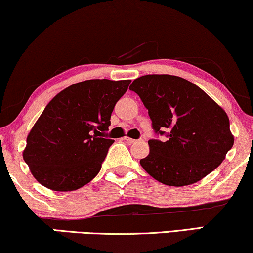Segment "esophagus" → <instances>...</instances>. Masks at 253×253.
<instances>
[{"instance_id":"obj_1","label":"esophagus","mask_w":253,"mask_h":253,"mask_svg":"<svg viewBox=\"0 0 253 253\" xmlns=\"http://www.w3.org/2000/svg\"><path fill=\"white\" fill-rule=\"evenodd\" d=\"M123 139H124V141H126V142L130 143V144H133V143H137L136 139H132V138H130V137H127V136L123 137Z\"/></svg>"}]
</instances>
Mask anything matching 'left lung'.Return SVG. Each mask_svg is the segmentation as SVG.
I'll return each instance as SVG.
<instances>
[{
    "label": "left lung",
    "instance_id": "left-lung-1",
    "mask_svg": "<svg viewBox=\"0 0 253 253\" xmlns=\"http://www.w3.org/2000/svg\"><path fill=\"white\" fill-rule=\"evenodd\" d=\"M148 109L152 129L167 139H150L139 161L156 180L170 186L193 184L220 165L232 148L226 112L201 88L172 75H145L133 81Z\"/></svg>",
    "mask_w": 253,
    "mask_h": 253
}]
</instances>
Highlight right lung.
I'll return each instance as SVG.
<instances>
[{"label": "right lung", "instance_id": "1", "mask_svg": "<svg viewBox=\"0 0 253 253\" xmlns=\"http://www.w3.org/2000/svg\"><path fill=\"white\" fill-rule=\"evenodd\" d=\"M131 81L88 80L58 92L27 137L23 160L37 182L74 191L97 176L114 143L111 112Z\"/></svg>", "mask_w": 253, "mask_h": 253}]
</instances>
